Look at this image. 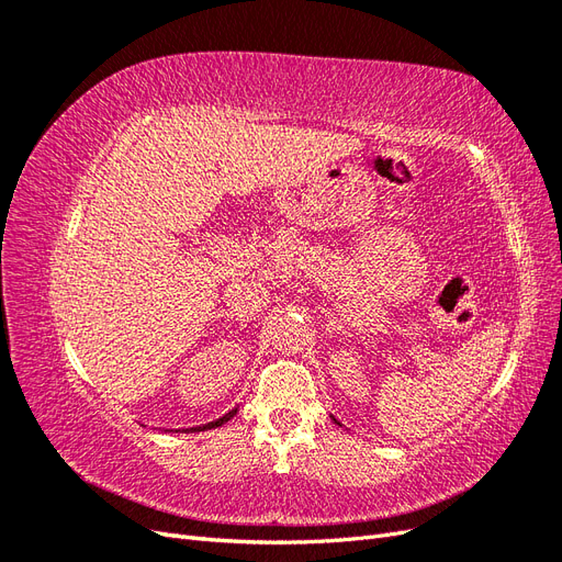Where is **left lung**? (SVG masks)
I'll list each match as a JSON object with an SVG mask.
<instances>
[{
	"label": "left lung",
	"instance_id": "obj_1",
	"mask_svg": "<svg viewBox=\"0 0 562 562\" xmlns=\"http://www.w3.org/2000/svg\"><path fill=\"white\" fill-rule=\"evenodd\" d=\"M333 419H335V417H333ZM335 422H337V419H335Z\"/></svg>",
	"mask_w": 562,
	"mask_h": 562
}]
</instances>
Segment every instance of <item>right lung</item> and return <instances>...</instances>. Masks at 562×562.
<instances>
[{
  "mask_svg": "<svg viewBox=\"0 0 562 562\" xmlns=\"http://www.w3.org/2000/svg\"><path fill=\"white\" fill-rule=\"evenodd\" d=\"M236 415V407H234V411H229L225 417H220V419H215V422H209V424H203V427H192V429H187V431H206V429H215V427H223V424L225 422H229L232 417Z\"/></svg>",
  "mask_w": 562,
  "mask_h": 562,
  "instance_id": "add662e5",
  "label": "right lung"
}]
</instances>
